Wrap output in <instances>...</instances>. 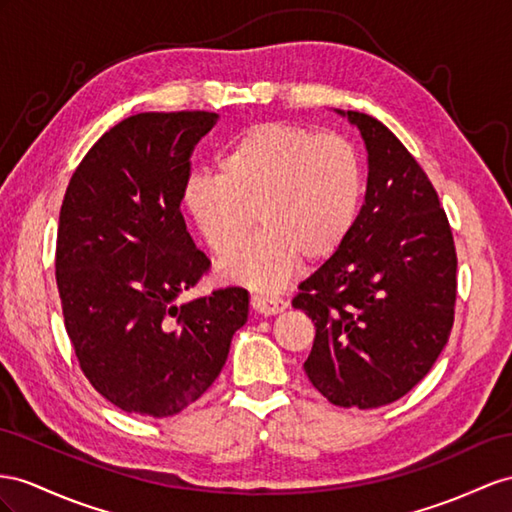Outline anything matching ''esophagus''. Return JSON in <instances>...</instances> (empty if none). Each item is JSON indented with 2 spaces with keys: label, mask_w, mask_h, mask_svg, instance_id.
I'll use <instances>...</instances> for the list:
<instances>
[{
  "label": "esophagus",
  "mask_w": 512,
  "mask_h": 512,
  "mask_svg": "<svg viewBox=\"0 0 512 512\" xmlns=\"http://www.w3.org/2000/svg\"><path fill=\"white\" fill-rule=\"evenodd\" d=\"M251 307L259 316H277V313L287 309V300L279 296H253Z\"/></svg>",
  "instance_id": "obj_1"
}]
</instances>
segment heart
Returning <instances> with one entry per match:
<instances>
[{"instance_id": "obj_1", "label": "heart", "mask_w": 512, "mask_h": 512, "mask_svg": "<svg viewBox=\"0 0 512 512\" xmlns=\"http://www.w3.org/2000/svg\"><path fill=\"white\" fill-rule=\"evenodd\" d=\"M363 199V166L342 136L257 123L235 136L216 173H194L181 203L209 251L229 257L257 222L261 233L225 261L222 281L274 292L303 264H320L346 244Z\"/></svg>"}]
</instances>
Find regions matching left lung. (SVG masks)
<instances>
[{"label":"left lung","mask_w":512,"mask_h":512,"mask_svg":"<svg viewBox=\"0 0 512 512\" xmlns=\"http://www.w3.org/2000/svg\"><path fill=\"white\" fill-rule=\"evenodd\" d=\"M335 112L368 151L365 201L292 307L316 324L303 365L311 385L335 406L376 409L409 393L448 344L456 253L439 196L404 144L374 116Z\"/></svg>","instance_id":"obj_1"}]
</instances>
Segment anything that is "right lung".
Instances as JSON below:
<instances>
[{
	"mask_svg": "<svg viewBox=\"0 0 512 512\" xmlns=\"http://www.w3.org/2000/svg\"><path fill=\"white\" fill-rule=\"evenodd\" d=\"M214 112H144L106 131L64 194L56 281L80 368L125 413L170 417L199 400L248 320V292L177 305L209 268L181 216L194 144Z\"/></svg>",
	"mask_w": 512,
	"mask_h": 512,
	"instance_id": "add662e5",
	"label": "right lung"
}]
</instances>
